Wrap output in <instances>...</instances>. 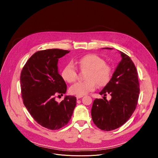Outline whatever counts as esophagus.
<instances>
[{
  "mask_svg": "<svg viewBox=\"0 0 158 158\" xmlns=\"http://www.w3.org/2000/svg\"><path fill=\"white\" fill-rule=\"evenodd\" d=\"M76 98L78 99H80V98H82V97H83V96H82V95H76Z\"/></svg>",
  "mask_w": 158,
  "mask_h": 158,
  "instance_id": "34e87169",
  "label": "esophagus"
}]
</instances>
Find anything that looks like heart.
Returning a JSON list of instances; mask_svg holds the SVG:
<instances>
[{
  "label": "heart",
  "mask_w": 158,
  "mask_h": 158,
  "mask_svg": "<svg viewBox=\"0 0 158 158\" xmlns=\"http://www.w3.org/2000/svg\"><path fill=\"white\" fill-rule=\"evenodd\" d=\"M77 64L81 69H87L86 81H79L71 85L70 91L77 95H85L94 91L97 84L100 86L106 85L110 80L112 69L106 65L105 60L96 54H87L80 58ZM62 77L69 83L74 82L77 77V71L73 64L66 65L62 71Z\"/></svg>",
  "instance_id": "1"
}]
</instances>
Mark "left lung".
Here are the masks:
<instances>
[{"label": "left lung", "instance_id": "left-lung-1", "mask_svg": "<svg viewBox=\"0 0 158 158\" xmlns=\"http://www.w3.org/2000/svg\"><path fill=\"white\" fill-rule=\"evenodd\" d=\"M103 49H112L105 48ZM121 60L118 64L110 81L99 93L111 96L109 101L96 99L91 109L92 119L101 130L109 131L123 125L136 109L139 84L136 67L131 58L119 51Z\"/></svg>", "mask_w": 158, "mask_h": 158}]
</instances>
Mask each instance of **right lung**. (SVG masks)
<instances>
[{"label":"right lung","mask_w":158,"mask_h":158,"mask_svg":"<svg viewBox=\"0 0 158 158\" xmlns=\"http://www.w3.org/2000/svg\"><path fill=\"white\" fill-rule=\"evenodd\" d=\"M70 51L52 49L37 51L26 63L20 75L23 102L42 126L59 129L69 123L76 105V98L65 96L60 102L56 96L65 94L67 85L58 71L59 59ZM60 96V95H59Z\"/></svg>","instance_id":"obj_1"}]
</instances>
